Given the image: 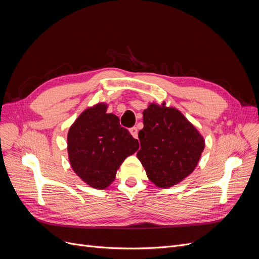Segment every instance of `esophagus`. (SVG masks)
I'll return each mask as SVG.
<instances>
[{
    "label": "esophagus",
    "mask_w": 259,
    "mask_h": 259,
    "mask_svg": "<svg viewBox=\"0 0 259 259\" xmlns=\"http://www.w3.org/2000/svg\"><path fill=\"white\" fill-rule=\"evenodd\" d=\"M130 132H131V134H132L133 137H134V138H138V128H137V127H132V128L130 130Z\"/></svg>",
    "instance_id": "obj_1"
}]
</instances>
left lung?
Listing matches in <instances>:
<instances>
[{"label":"left lung","mask_w":259,"mask_h":259,"mask_svg":"<svg viewBox=\"0 0 259 259\" xmlns=\"http://www.w3.org/2000/svg\"><path fill=\"white\" fill-rule=\"evenodd\" d=\"M143 114L137 158L151 183L159 188L173 187L197 167L205 139L178 109L165 103L149 104Z\"/></svg>","instance_id":"1"}]
</instances>
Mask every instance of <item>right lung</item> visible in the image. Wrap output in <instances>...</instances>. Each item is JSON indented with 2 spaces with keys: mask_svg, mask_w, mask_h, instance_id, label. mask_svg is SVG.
<instances>
[{
  "mask_svg": "<svg viewBox=\"0 0 259 259\" xmlns=\"http://www.w3.org/2000/svg\"><path fill=\"white\" fill-rule=\"evenodd\" d=\"M108 105L98 103L85 110L70 126L68 158L74 173L95 189H106L128 155L135 153L138 140L121 127L119 117L107 113Z\"/></svg>",
  "mask_w": 259,
  "mask_h": 259,
  "instance_id": "obj_1",
  "label": "right lung"
}]
</instances>
